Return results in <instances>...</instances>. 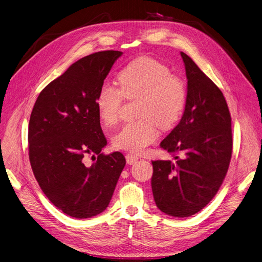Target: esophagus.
Here are the masks:
<instances>
[{
	"label": "esophagus",
	"instance_id": "obj_1",
	"mask_svg": "<svg viewBox=\"0 0 262 262\" xmlns=\"http://www.w3.org/2000/svg\"><path fill=\"white\" fill-rule=\"evenodd\" d=\"M138 159L139 158L136 155H134V154L126 155V162H127V164H129V165H132L136 161H138Z\"/></svg>",
	"mask_w": 262,
	"mask_h": 262
}]
</instances>
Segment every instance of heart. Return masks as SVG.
<instances>
[{
  "label": "heart",
  "mask_w": 262,
  "mask_h": 262,
  "mask_svg": "<svg viewBox=\"0 0 262 262\" xmlns=\"http://www.w3.org/2000/svg\"><path fill=\"white\" fill-rule=\"evenodd\" d=\"M120 88L104 82L96 96V108L105 126L119 120L124 98L139 97V120L125 124L112 143L115 149L142 152L158 137V125L168 129L179 122L186 105L187 89L167 65L156 58L141 56L129 62L117 76Z\"/></svg>",
  "instance_id": "b5f03b06"
}]
</instances>
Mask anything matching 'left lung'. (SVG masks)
Segmentation results:
<instances>
[{"instance_id":"1","label":"left lung","mask_w":262,"mask_h":262,"mask_svg":"<svg viewBox=\"0 0 262 262\" xmlns=\"http://www.w3.org/2000/svg\"><path fill=\"white\" fill-rule=\"evenodd\" d=\"M187 77L186 105L180 123L160 143L175 161H152L157 207L187 217L205 208L223 183L232 157L231 114L222 91L181 52Z\"/></svg>"}]
</instances>
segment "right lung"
I'll return each mask as SVG.
<instances>
[{"label":"right lung","instance_id":"1","mask_svg":"<svg viewBox=\"0 0 262 262\" xmlns=\"http://www.w3.org/2000/svg\"><path fill=\"white\" fill-rule=\"evenodd\" d=\"M123 52L101 51L72 64L40 92L28 127L29 160L45 195L67 215L95 216L106 209L126 164L124 156L101 154L106 139L96 96ZM92 154L91 166L84 158Z\"/></svg>","mask_w":262,"mask_h":262}]
</instances>
